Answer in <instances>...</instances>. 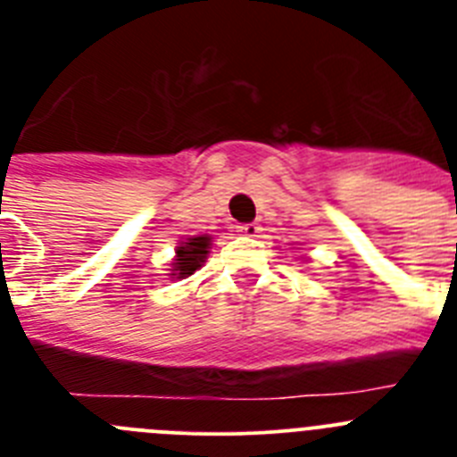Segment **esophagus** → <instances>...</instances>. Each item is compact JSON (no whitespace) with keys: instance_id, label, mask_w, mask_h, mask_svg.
Returning a JSON list of instances; mask_svg holds the SVG:
<instances>
[{"instance_id":"1","label":"esophagus","mask_w":457,"mask_h":457,"mask_svg":"<svg viewBox=\"0 0 457 457\" xmlns=\"http://www.w3.org/2000/svg\"><path fill=\"white\" fill-rule=\"evenodd\" d=\"M240 233L245 237H258V233H261V226H258V224H242Z\"/></svg>"}]
</instances>
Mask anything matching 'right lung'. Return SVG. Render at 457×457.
<instances>
[{
	"instance_id": "add662e5",
	"label": "right lung",
	"mask_w": 457,
	"mask_h": 457,
	"mask_svg": "<svg viewBox=\"0 0 457 457\" xmlns=\"http://www.w3.org/2000/svg\"><path fill=\"white\" fill-rule=\"evenodd\" d=\"M211 246H212V237L208 236V233H204V236H192V237H186V240L179 242L177 246V256H174V261L170 262V278H187V276L195 274L196 270H201V265L206 262L208 253H211Z\"/></svg>"
}]
</instances>
